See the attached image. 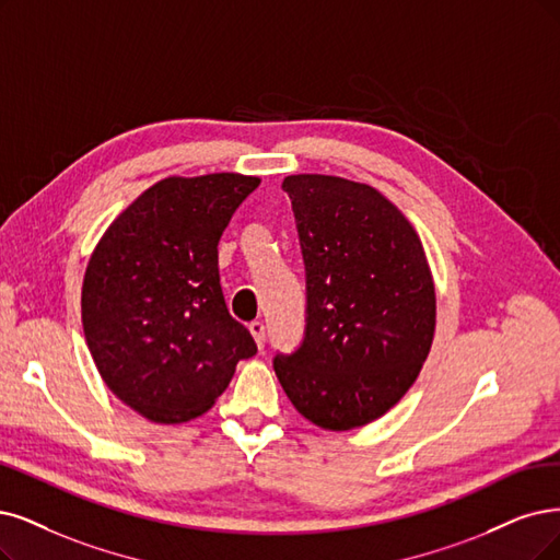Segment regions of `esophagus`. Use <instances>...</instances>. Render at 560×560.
<instances>
[{
  "label": "esophagus",
  "instance_id": "1",
  "mask_svg": "<svg viewBox=\"0 0 560 560\" xmlns=\"http://www.w3.org/2000/svg\"><path fill=\"white\" fill-rule=\"evenodd\" d=\"M248 332H252V337H254V341H256L258 348L265 346V325H262L260 320L248 323Z\"/></svg>",
  "mask_w": 560,
  "mask_h": 560
}]
</instances>
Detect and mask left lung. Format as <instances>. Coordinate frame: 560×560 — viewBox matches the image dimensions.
<instances>
[{"instance_id": "obj_1", "label": "left lung", "mask_w": 560, "mask_h": 560, "mask_svg": "<svg viewBox=\"0 0 560 560\" xmlns=\"http://www.w3.org/2000/svg\"><path fill=\"white\" fill-rule=\"evenodd\" d=\"M306 267V329L275 371L300 416L348 431L383 418L420 376L436 332L424 246L395 202L362 182L288 175Z\"/></svg>"}]
</instances>
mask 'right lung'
Instances as JSON below:
<instances>
[{
	"label": "right lung",
	"instance_id": "right-lung-1",
	"mask_svg": "<svg viewBox=\"0 0 560 560\" xmlns=\"http://www.w3.org/2000/svg\"><path fill=\"white\" fill-rule=\"evenodd\" d=\"M260 177H165L103 233L82 279V329L113 395L159 424L210 410L256 341L219 283V240Z\"/></svg>",
	"mask_w": 560,
	"mask_h": 560
}]
</instances>
